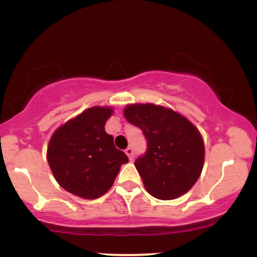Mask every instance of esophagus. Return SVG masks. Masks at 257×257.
<instances>
[{
  "label": "esophagus",
  "mask_w": 257,
  "mask_h": 257,
  "mask_svg": "<svg viewBox=\"0 0 257 257\" xmlns=\"http://www.w3.org/2000/svg\"><path fill=\"white\" fill-rule=\"evenodd\" d=\"M125 155L128 156L129 159H131V161H132L133 155H134V151H133V147H131V146L126 147V149H125Z\"/></svg>",
  "instance_id": "esophagus-1"
}]
</instances>
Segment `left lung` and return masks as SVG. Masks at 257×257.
Here are the masks:
<instances>
[{
	"label": "left lung",
	"mask_w": 257,
	"mask_h": 257,
	"mask_svg": "<svg viewBox=\"0 0 257 257\" xmlns=\"http://www.w3.org/2000/svg\"><path fill=\"white\" fill-rule=\"evenodd\" d=\"M124 117L146 138V152L134 164L147 192L168 200L190 191L204 163L198 129L175 111L153 104L126 106Z\"/></svg>",
	"instance_id": "1"
}]
</instances>
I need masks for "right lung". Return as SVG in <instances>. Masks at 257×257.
<instances>
[{
  "label": "right lung",
  "instance_id": "right-lung-1",
  "mask_svg": "<svg viewBox=\"0 0 257 257\" xmlns=\"http://www.w3.org/2000/svg\"><path fill=\"white\" fill-rule=\"evenodd\" d=\"M110 107H91L55 131L47 159L53 175L67 192L95 199L107 192L126 155L116 149L113 137L105 132Z\"/></svg>",
  "mask_w": 257,
  "mask_h": 257
}]
</instances>
